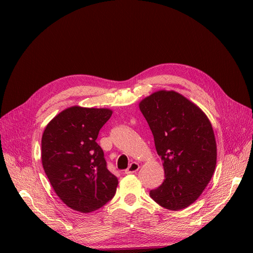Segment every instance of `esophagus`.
Masks as SVG:
<instances>
[{
	"label": "esophagus",
	"mask_w": 253,
	"mask_h": 253,
	"mask_svg": "<svg viewBox=\"0 0 253 253\" xmlns=\"http://www.w3.org/2000/svg\"><path fill=\"white\" fill-rule=\"evenodd\" d=\"M139 169V165L137 163H131V165L128 166L127 169L126 170V174H133L135 172L138 171Z\"/></svg>",
	"instance_id": "1"
}]
</instances>
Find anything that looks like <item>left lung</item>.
<instances>
[{"instance_id": "1", "label": "left lung", "mask_w": 253, "mask_h": 253, "mask_svg": "<svg viewBox=\"0 0 253 253\" xmlns=\"http://www.w3.org/2000/svg\"><path fill=\"white\" fill-rule=\"evenodd\" d=\"M163 160L165 180L150 196L177 211L194 203L216 166V142L204 112L176 91L159 90L139 104Z\"/></svg>"}]
</instances>
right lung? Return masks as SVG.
Segmentation results:
<instances>
[{
    "label": "right lung",
    "instance_id": "obj_1",
    "mask_svg": "<svg viewBox=\"0 0 253 253\" xmlns=\"http://www.w3.org/2000/svg\"><path fill=\"white\" fill-rule=\"evenodd\" d=\"M112 116L108 109L73 106L45 127L42 165L55 192L70 208L88 213L110 202L118 179L108 170L104 153L96 142Z\"/></svg>",
    "mask_w": 253,
    "mask_h": 253
}]
</instances>
